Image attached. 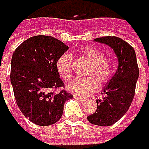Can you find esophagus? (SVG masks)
<instances>
[{"label": "esophagus", "instance_id": "34e87169", "mask_svg": "<svg viewBox=\"0 0 149 149\" xmlns=\"http://www.w3.org/2000/svg\"><path fill=\"white\" fill-rule=\"evenodd\" d=\"M74 98H75V99H77L78 101H81V102H82V101H85V100H86V98H85V97L79 96V95H74Z\"/></svg>", "mask_w": 149, "mask_h": 149}]
</instances>
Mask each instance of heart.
Listing matches in <instances>:
<instances>
[{
    "instance_id": "heart-1",
    "label": "heart",
    "mask_w": 149,
    "mask_h": 149,
    "mask_svg": "<svg viewBox=\"0 0 149 149\" xmlns=\"http://www.w3.org/2000/svg\"><path fill=\"white\" fill-rule=\"evenodd\" d=\"M80 54L81 56L90 61L85 72L86 75L90 76L75 79L68 85V89L75 95L85 96L96 90L98 86L97 78L100 84H106L111 80L114 73V62L111 57L104 56L100 49L93 45L82 47ZM56 66L60 77L64 81H68L72 78L73 57L70 54H61L56 60Z\"/></svg>"
}]
</instances>
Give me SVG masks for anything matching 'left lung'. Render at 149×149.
<instances>
[{
	"label": "left lung",
	"mask_w": 149,
	"mask_h": 149,
	"mask_svg": "<svg viewBox=\"0 0 149 149\" xmlns=\"http://www.w3.org/2000/svg\"><path fill=\"white\" fill-rule=\"evenodd\" d=\"M95 42L107 44L114 50L119 60V67L103 91L102 99H97L95 113L87 117L91 123L98 126H110L118 121L133 102L139 68L134 49L120 38L115 36L95 39Z\"/></svg>",
	"instance_id": "left-lung-1"
}]
</instances>
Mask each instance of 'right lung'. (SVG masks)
Segmentation results:
<instances>
[{
    "mask_svg": "<svg viewBox=\"0 0 149 149\" xmlns=\"http://www.w3.org/2000/svg\"><path fill=\"white\" fill-rule=\"evenodd\" d=\"M68 49L56 38L38 35L26 40L13 54L10 79L15 102L26 118L37 125L56 123L65 102L73 97L61 89L65 85L56 66Z\"/></svg>",
    "mask_w": 149,
    "mask_h": 149,
    "instance_id": "1",
    "label": "right lung"
}]
</instances>
